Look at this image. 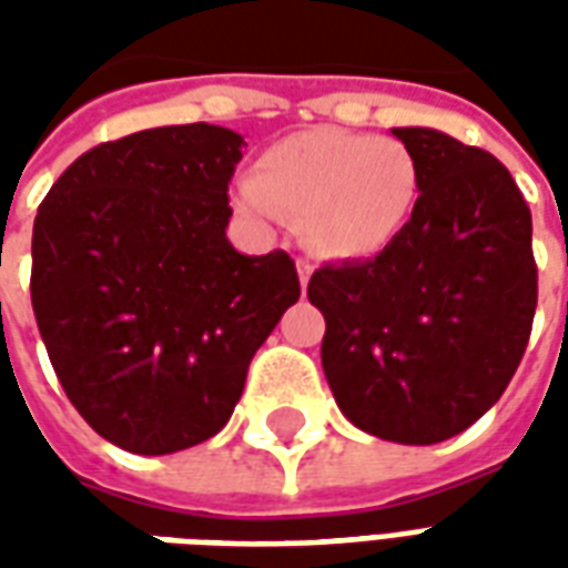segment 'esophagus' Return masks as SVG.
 Returning <instances> with one entry per match:
<instances>
[{
    "instance_id": "1",
    "label": "esophagus",
    "mask_w": 568,
    "mask_h": 568,
    "mask_svg": "<svg viewBox=\"0 0 568 568\" xmlns=\"http://www.w3.org/2000/svg\"><path fill=\"white\" fill-rule=\"evenodd\" d=\"M310 271H313V267H310V261L307 258H297V280H301V288H307Z\"/></svg>"
}]
</instances>
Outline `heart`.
Instances as JSON below:
<instances>
[{
	"instance_id": "heart-1",
	"label": "heart",
	"mask_w": 568,
	"mask_h": 568,
	"mask_svg": "<svg viewBox=\"0 0 568 568\" xmlns=\"http://www.w3.org/2000/svg\"><path fill=\"white\" fill-rule=\"evenodd\" d=\"M419 194L423 170L402 140L313 128L261 151L252 179L234 187V206L261 227L283 212L301 215L316 255L368 261L402 240Z\"/></svg>"
}]
</instances>
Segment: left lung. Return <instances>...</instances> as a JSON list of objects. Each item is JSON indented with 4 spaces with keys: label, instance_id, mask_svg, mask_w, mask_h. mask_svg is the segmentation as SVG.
<instances>
[{
    "label": "left lung",
    "instance_id": "left-lung-1",
    "mask_svg": "<svg viewBox=\"0 0 568 568\" xmlns=\"http://www.w3.org/2000/svg\"><path fill=\"white\" fill-rule=\"evenodd\" d=\"M423 194L393 248L325 264L307 297L325 316L322 371L344 417L395 444H438L499 402L532 332V215L489 151L393 128Z\"/></svg>",
    "mask_w": 568,
    "mask_h": 568
}]
</instances>
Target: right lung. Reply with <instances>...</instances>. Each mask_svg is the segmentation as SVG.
<instances>
[{
    "instance_id": "1",
    "label": "right lung",
    "mask_w": 568,
    "mask_h": 568,
    "mask_svg": "<svg viewBox=\"0 0 568 568\" xmlns=\"http://www.w3.org/2000/svg\"><path fill=\"white\" fill-rule=\"evenodd\" d=\"M243 136L215 124L84 151L32 224L30 295L57 381L88 426L142 456L222 432L248 362L297 297L283 248L224 234Z\"/></svg>"
}]
</instances>
